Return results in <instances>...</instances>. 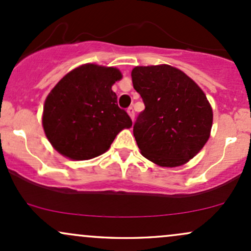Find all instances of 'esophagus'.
Returning <instances> with one entry per match:
<instances>
[{
  "instance_id": "obj_1",
  "label": "esophagus",
  "mask_w": 251,
  "mask_h": 251,
  "mask_svg": "<svg viewBox=\"0 0 251 251\" xmlns=\"http://www.w3.org/2000/svg\"><path fill=\"white\" fill-rule=\"evenodd\" d=\"M127 113H128V115H130L131 119L133 120L134 119V109H133V107H128Z\"/></svg>"
}]
</instances>
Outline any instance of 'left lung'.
<instances>
[{
  "mask_svg": "<svg viewBox=\"0 0 251 251\" xmlns=\"http://www.w3.org/2000/svg\"><path fill=\"white\" fill-rule=\"evenodd\" d=\"M131 76L145 104L133 125L140 153L159 167L187 163L210 138L213 112L205 93L167 64L136 67Z\"/></svg>",
  "mask_w": 251,
  "mask_h": 251,
  "instance_id": "obj_1",
  "label": "left lung"
}]
</instances>
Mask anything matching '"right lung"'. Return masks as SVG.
<instances>
[{
  "mask_svg": "<svg viewBox=\"0 0 251 251\" xmlns=\"http://www.w3.org/2000/svg\"><path fill=\"white\" fill-rule=\"evenodd\" d=\"M121 77L115 68L84 64L54 85L44 104L43 127L60 155L94 158L108 150L121 130L131 127V118L112 90Z\"/></svg>",
  "mask_w": 251,
  "mask_h": 251,
  "instance_id": "1",
  "label": "right lung"
}]
</instances>
